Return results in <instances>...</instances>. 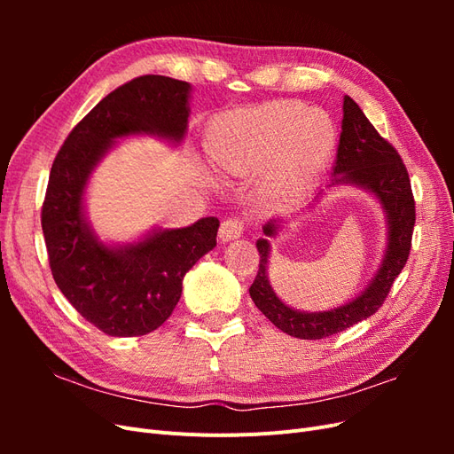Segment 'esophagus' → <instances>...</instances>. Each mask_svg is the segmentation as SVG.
<instances>
[{"mask_svg":"<svg viewBox=\"0 0 454 454\" xmlns=\"http://www.w3.org/2000/svg\"><path fill=\"white\" fill-rule=\"evenodd\" d=\"M242 232H244V223L240 219L229 217L222 223V227H219V239H222V242H229V240L239 239Z\"/></svg>","mask_w":454,"mask_h":454,"instance_id":"34e87169","label":"esophagus"}]
</instances>
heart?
<instances>
[{
	"label": "heart",
	"instance_id": "obj_1",
	"mask_svg": "<svg viewBox=\"0 0 454 454\" xmlns=\"http://www.w3.org/2000/svg\"><path fill=\"white\" fill-rule=\"evenodd\" d=\"M335 125L324 109L297 102L265 104L212 122L206 149L227 176L259 170L267 197L294 199L316 182L335 145Z\"/></svg>",
	"mask_w": 454,
	"mask_h": 454
}]
</instances>
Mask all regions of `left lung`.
Returning a JSON list of instances; mask_svg holds the SVG:
<instances>
[{
  "mask_svg": "<svg viewBox=\"0 0 454 454\" xmlns=\"http://www.w3.org/2000/svg\"><path fill=\"white\" fill-rule=\"evenodd\" d=\"M340 138L333 167V185H356L375 195L387 219L388 242L377 274L365 290L348 303L324 312H305L287 307L274 294L269 282L270 239L278 235L286 223L282 217L263 225V239L255 242L259 252V270L250 286L255 307L284 333L297 339H324L345 332L375 314L387 299L397 274L407 263L411 237L415 227V199L411 193L409 174L397 151L382 138L350 96L342 102Z\"/></svg>",
  "mask_w": 454,
  "mask_h": 454,
  "instance_id": "left-lung-1",
  "label": "left lung"
}]
</instances>
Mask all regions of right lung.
I'll return each instance as SVG.
<instances>
[{"label": "right lung", "instance_id": "1", "mask_svg": "<svg viewBox=\"0 0 454 454\" xmlns=\"http://www.w3.org/2000/svg\"><path fill=\"white\" fill-rule=\"evenodd\" d=\"M189 98L185 81L136 77L90 109L52 162L41 208L52 278L106 335H147L167 322L182 297L185 272L215 246L217 217L153 229L129 244H106L85 215L89 177L115 140L149 134L177 145L187 132Z\"/></svg>", "mask_w": 454, "mask_h": 454}]
</instances>
